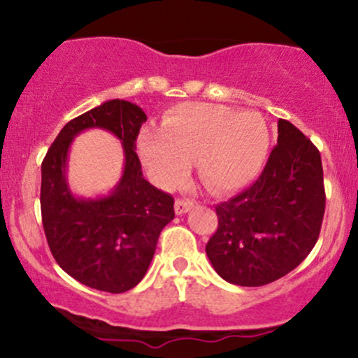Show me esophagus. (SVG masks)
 Listing matches in <instances>:
<instances>
[{
    "instance_id": "34e87169",
    "label": "esophagus",
    "mask_w": 358,
    "mask_h": 358,
    "mask_svg": "<svg viewBox=\"0 0 358 358\" xmlns=\"http://www.w3.org/2000/svg\"><path fill=\"white\" fill-rule=\"evenodd\" d=\"M193 205H195V202H193V200H190V199H178L175 202V213H176V215H183V213L192 210Z\"/></svg>"
}]
</instances>
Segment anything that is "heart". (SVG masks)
<instances>
[{"label": "heart", "mask_w": 358, "mask_h": 358, "mask_svg": "<svg viewBox=\"0 0 358 358\" xmlns=\"http://www.w3.org/2000/svg\"><path fill=\"white\" fill-rule=\"evenodd\" d=\"M269 127L257 113L222 104H185L163 119L159 133H143L138 151L162 185L182 182L196 162L200 180L213 192L245 187L261 171L269 148Z\"/></svg>", "instance_id": "1"}]
</instances>
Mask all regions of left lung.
Returning a JSON list of instances; mask_svg holds the SVG:
<instances>
[{
  "label": "left lung",
  "mask_w": 358,
  "mask_h": 358,
  "mask_svg": "<svg viewBox=\"0 0 358 358\" xmlns=\"http://www.w3.org/2000/svg\"><path fill=\"white\" fill-rule=\"evenodd\" d=\"M322 156L289 121H278V145L248 190L215 207L219 227L207 242L213 269L237 286L286 276L315 248L324 215Z\"/></svg>",
  "instance_id": "8db88e82"
}]
</instances>
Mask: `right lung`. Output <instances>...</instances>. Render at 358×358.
<instances>
[{"label": "right lung", "instance_id": "add662e5", "mask_svg": "<svg viewBox=\"0 0 358 358\" xmlns=\"http://www.w3.org/2000/svg\"><path fill=\"white\" fill-rule=\"evenodd\" d=\"M146 114L133 102L113 99L62 127L42 163L40 207L45 237L57 264L69 276L106 293H124L145 278L163 227L175 217L173 196L143 178L136 155ZM99 127L125 148V170L115 190L82 199L66 182V156L73 138Z\"/></svg>", "mask_w": 358, "mask_h": 358}]
</instances>
